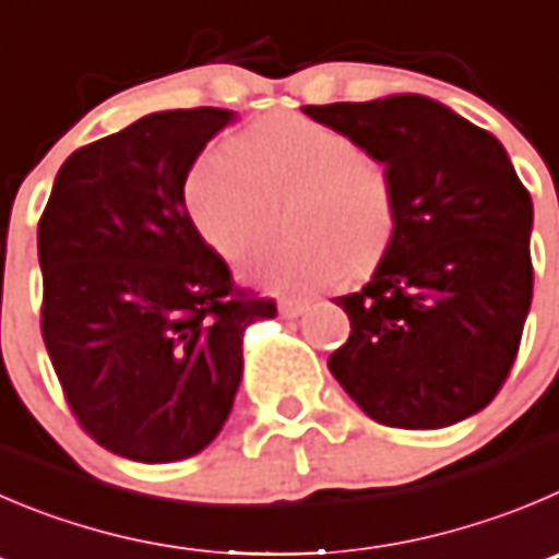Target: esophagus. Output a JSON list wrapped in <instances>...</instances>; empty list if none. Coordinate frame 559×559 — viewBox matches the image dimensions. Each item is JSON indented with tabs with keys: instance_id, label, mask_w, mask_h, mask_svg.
<instances>
[{
	"instance_id": "1",
	"label": "esophagus",
	"mask_w": 559,
	"mask_h": 559,
	"mask_svg": "<svg viewBox=\"0 0 559 559\" xmlns=\"http://www.w3.org/2000/svg\"><path fill=\"white\" fill-rule=\"evenodd\" d=\"M307 301L301 299H280V316L283 318H299L301 312H307Z\"/></svg>"
}]
</instances>
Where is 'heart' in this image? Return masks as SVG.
<instances>
[{
  "instance_id": "heart-1",
  "label": "heart",
  "mask_w": 559,
  "mask_h": 559,
  "mask_svg": "<svg viewBox=\"0 0 559 559\" xmlns=\"http://www.w3.org/2000/svg\"><path fill=\"white\" fill-rule=\"evenodd\" d=\"M186 209L205 241L241 258L269 219V200L288 194L290 236L254 249L247 271L285 294H316L384 258L397 203L381 158L348 131L299 111H274L227 147L200 153L186 175Z\"/></svg>"
}]
</instances>
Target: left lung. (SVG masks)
<instances>
[{
  "label": "left lung",
  "instance_id": "8db88e82",
  "mask_svg": "<svg viewBox=\"0 0 559 559\" xmlns=\"http://www.w3.org/2000/svg\"><path fill=\"white\" fill-rule=\"evenodd\" d=\"M386 164L397 222L329 370L370 419L444 428L493 401L533 301V197L497 136L425 95L305 106Z\"/></svg>",
  "mask_w": 559,
  "mask_h": 559
}]
</instances>
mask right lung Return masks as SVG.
<instances>
[{
  "label": "right lung",
  "mask_w": 559,
  "mask_h": 559,
  "mask_svg": "<svg viewBox=\"0 0 559 559\" xmlns=\"http://www.w3.org/2000/svg\"><path fill=\"white\" fill-rule=\"evenodd\" d=\"M233 111H153L79 147L37 222L40 332L100 448L142 464L214 442L241 384L243 329L274 299L238 288L191 222L183 183Z\"/></svg>",
  "instance_id": "1"
}]
</instances>
